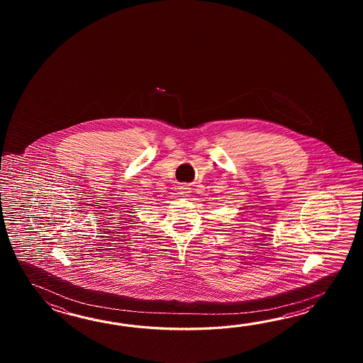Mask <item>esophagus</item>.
Wrapping results in <instances>:
<instances>
[{
  "mask_svg": "<svg viewBox=\"0 0 363 363\" xmlns=\"http://www.w3.org/2000/svg\"><path fill=\"white\" fill-rule=\"evenodd\" d=\"M180 193L184 194V196H188V194L191 193V191H189V188H188L186 185H183V186H180Z\"/></svg>",
  "mask_w": 363,
  "mask_h": 363,
  "instance_id": "1",
  "label": "esophagus"
}]
</instances>
